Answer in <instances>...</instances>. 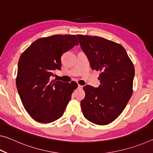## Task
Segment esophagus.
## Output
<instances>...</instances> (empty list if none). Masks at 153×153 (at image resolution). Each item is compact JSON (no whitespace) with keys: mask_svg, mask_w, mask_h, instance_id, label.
<instances>
[{"mask_svg":"<svg viewBox=\"0 0 153 153\" xmlns=\"http://www.w3.org/2000/svg\"><path fill=\"white\" fill-rule=\"evenodd\" d=\"M77 88H78V89H82L83 88V86H82V85H78V86H77Z\"/></svg>","mask_w":153,"mask_h":153,"instance_id":"obj_1","label":"esophagus"}]
</instances>
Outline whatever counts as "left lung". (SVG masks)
<instances>
[{
	"label": "left lung",
	"mask_w": 153,
	"mask_h": 153,
	"mask_svg": "<svg viewBox=\"0 0 153 153\" xmlns=\"http://www.w3.org/2000/svg\"><path fill=\"white\" fill-rule=\"evenodd\" d=\"M92 69L100 71V85L84 87L81 101L84 117L97 125H107L122 113L133 92L135 75L132 62L122 46L98 36L76 35Z\"/></svg>",
	"instance_id": "8db88e82"
}]
</instances>
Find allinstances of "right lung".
Wrapping results in <instances>:
<instances>
[{
	"mask_svg": "<svg viewBox=\"0 0 153 153\" xmlns=\"http://www.w3.org/2000/svg\"><path fill=\"white\" fill-rule=\"evenodd\" d=\"M78 45L75 35H54L33 42L18 62L16 86L25 109L33 120L51 123L60 118L77 85L52 79L61 56Z\"/></svg>",
	"mask_w": 153,
	"mask_h": 153,
	"instance_id": "1",
	"label": "right lung"
}]
</instances>
